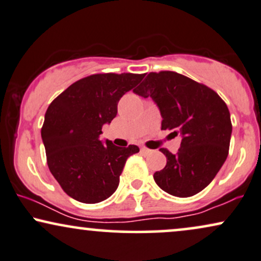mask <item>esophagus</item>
<instances>
[{
	"instance_id": "obj_1",
	"label": "esophagus",
	"mask_w": 261,
	"mask_h": 261,
	"mask_svg": "<svg viewBox=\"0 0 261 261\" xmlns=\"http://www.w3.org/2000/svg\"><path fill=\"white\" fill-rule=\"evenodd\" d=\"M150 149H148V148H146V147H141V153H143V154H149L150 153Z\"/></svg>"
}]
</instances>
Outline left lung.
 Returning a JSON list of instances; mask_svg holds the SVG:
<instances>
[{
  "label": "left lung",
  "instance_id": "obj_1",
  "mask_svg": "<svg viewBox=\"0 0 261 261\" xmlns=\"http://www.w3.org/2000/svg\"><path fill=\"white\" fill-rule=\"evenodd\" d=\"M134 91L156 103L163 130L182 136L176 154L161 148L167 163L154 173L155 183L178 197L200 193L229 154L232 125L225 102L212 89L172 71L150 72Z\"/></svg>",
  "mask_w": 261,
  "mask_h": 261
}]
</instances>
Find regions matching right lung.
Here are the masks:
<instances>
[{"mask_svg":"<svg viewBox=\"0 0 261 261\" xmlns=\"http://www.w3.org/2000/svg\"><path fill=\"white\" fill-rule=\"evenodd\" d=\"M146 74H92L70 85L49 105L42 126L48 167L72 199L97 203L117 190L124 165L140 151L100 140L102 126L118 113V102Z\"/></svg>","mask_w":261,"mask_h":261,"instance_id":"obj_1","label":"right lung"}]
</instances>
